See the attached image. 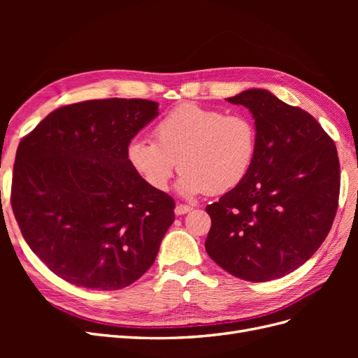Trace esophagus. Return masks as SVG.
<instances>
[{
  "label": "esophagus",
  "instance_id": "esophagus-1",
  "mask_svg": "<svg viewBox=\"0 0 358 358\" xmlns=\"http://www.w3.org/2000/svg\"><path fill=\"white\" fill-rule=\"evenodd\" d=\"M191 210H192V208H191V206H188V204H178L176 209H175V213L179 216V215H185V213H188Z\"/></svg>",
  "mask_w": 358,
  "mask_h": 358
}]
</instances>
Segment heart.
Returning a JSON list of instances; mask_svg holds the SVG:
<instances>
[{"mask_svg": "<svg viewBox=\"0 0 358 358\" xmlns=\"http://www.w3.org/2000/svg\"><path fill=\"white\" fill-rule=\"evenodd\" d=\"M155 142L137 137L128 145L129 164L150 188L166 191L179 161L182 196L221 194L248 176L257 157L258 133L243 113L225 115L194 103L170 110L154 129Z\"/></svg>", "mask_w": 358, "mask_h": 358, "instance_id": "b5f03b06", "label": "heart"}]
</instances>
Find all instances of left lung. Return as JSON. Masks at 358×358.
<instances>
[{"label": "left lung", "instance_id": "1", "mask_svg": "<svg viewBox=\"0 0 358 358\" xmlns=\"http://www.w3.org/2000/svg\"><path fill=\"white\" fill-rule=\"evenodd\" d=\"M245 106L258 133L248 176L206 206V251L225 272L251 282L282 278L315 254L338 210V150L315 117L266 90L227 99Z\"/></svg>", "mask_w": 358, "mask_h": 358}]
</instances>
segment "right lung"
<instances>
[{"instance_id": "add662e5", "label": "right lung", "mask_w": 358, "mask_h": 358, "mask_svg": "<svg viewBox=\"0 0 358 358\" xmlns=\"http://www.w3.org/2000/svg\"><path fill=\"white\" fill-rule=\"evenodd\" d=\"M158 103L90 100L59 107L22 138L12 208L24 239L53 273L91 289H121L154 264L175 200L129 164L131 138Z\"/></svg>"}]
</instances>
